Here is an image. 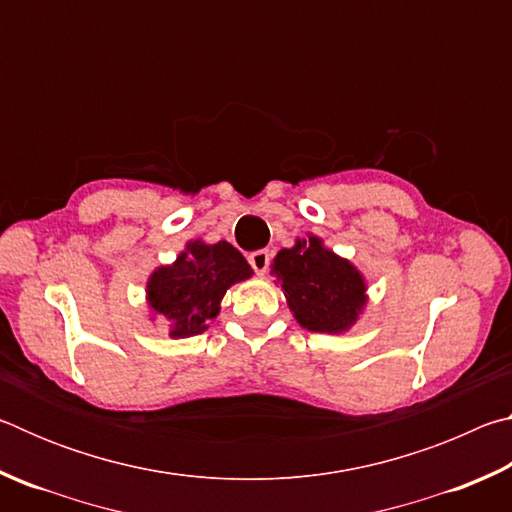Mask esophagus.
<instances>
[{
  "label": "esophagus",
  "mask_w": 512,
  "mask_h": 512,
  "mask_svg": "<svg viewBox=\"0 0 512 512\" xmlns=\"http://www.w3.org/2000/svg\"><path fill=\"white\" fill-rule=\"evenodd\" d=\"M248 262L255 268L257 275H266L268 264H271V253H268V250H257V253L248 257Z\"/></svg>",
  "instance_id": "1"
}]
</instances>
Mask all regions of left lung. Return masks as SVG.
I'll list each match as a JSON object with an SVG mask.
<instances>
[{"mask_svg": "<svg viewBox=\"0 0 512 512\" xmlns=\"http://www.w3.org/2000/svg\"><path fill=\"white\" fill-rule=\"evenodd\" d=\"M271 275L287 298L293 318L309 332H350L368 307L363 273L311 232L273 257Z\"/></svg>", "mask_w": 512, "mask_h": 512, "instance_id": "left-lung-1", "label": "left lung"}]
</instances>
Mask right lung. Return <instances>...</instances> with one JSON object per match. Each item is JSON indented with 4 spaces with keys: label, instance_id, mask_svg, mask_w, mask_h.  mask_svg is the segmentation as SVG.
I'll list each match as a JSON object with an SVG mask.
<instances>
[{
    "label": "right lung",
    "instance_id": "obj_1",
    "mask_svg": "<svg viewBox=\"0 0 512 512\" xmlns=\"http://www.w3.org/2000/svg\"><path fill=\"white\" fill-rule=\"evenodd\" d=\"M250 277L253 268L228 241L189 239L171 264L158 266L146 280L149 316L167 320L171 339L203 334L219 316L225 291Z\"/></svg>",
    "mask_w": 512,
    "mask_h": 512
}]
</instances>
